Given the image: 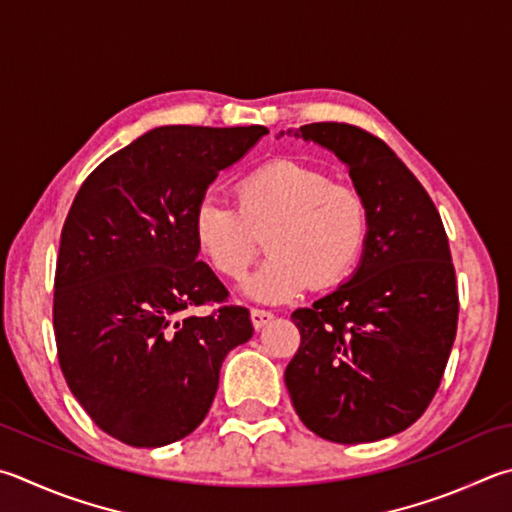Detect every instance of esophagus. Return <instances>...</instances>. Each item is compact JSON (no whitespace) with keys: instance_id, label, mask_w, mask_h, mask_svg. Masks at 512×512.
I'll use <instances>...</instances> for the list:
<instances>
[{"instance_id":"obj_1","label":"esophagus","mask_w":512,"mask_h":512,"mask_svg":"<svg viewBox=\"0 0 512 512\" xmlns=\"http://www.w3.org/2000/svg\"><path fill=\"white\" fill-rule=\"evenodd\" d=\"M250 320H253L255 329H262L273 320V313L266 311V309H250Z\"/></svg>"}]
</instances>
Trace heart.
Returning <instances> with one entry per match:
<instances>
[{
  "instance_id": "1",
  "label": "heart",
  "mask_w": 512,
  "mask_h": 512,
  "mask_svg": "<svg viewBox=\"0 0 512 512\" xmlns=\"http://www.w3.org/2000/svg\"><path fill=\"white\" fill-rule=\"evenodd\" d=\"M237 208L199 201L192 235L201 255L228 280H241L262 250L271 257L246 282L259 302H286L311 284L329 288L353 273L367 244L365 194L327 172L291 159L268 161L235 183Z\"/></svg>"
}]
</instances>
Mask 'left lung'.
Returning <instances> with one entry per match:
<instances>
[{"instance_id": "left-lung-1", "label": "left lung", "mask_w": 512, "mask_h": 512, "mask_svg": "<svg viewBox=\"0 0 512 512\" xmlns=\"http://www.w3.org/2000/svg\"><path fill=\"white\" fill-rule=\"evenodd\" d=\"M286 136L336 154L369 206L351 280L291 315L302 340L284 371L288 394L322 439H387L432 403L457 336L448 235L430 194L378 136L347 123H311Z\"/></svg>"}]
</instances>
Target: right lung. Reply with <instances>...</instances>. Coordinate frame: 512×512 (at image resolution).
Masks as SVG:
<instances>
[{"label": "right lung", "instance_id": "add662e5", "mask_svg": "<svg viewBox=\"0 0 512 512\" xmlns=\"http://www.w3.org/2000/svg\"><path fill=\"white\" fill-rule=\"evenodd\" d=\"M262 125H165L102 161L73 199L55 266L64 380L102 432L161 448L197 430L221 362L253 336L244 306L199 262L192 215ZM219 303L206 319L194 305Z\"/></svg>", "mask_w": 512, "mask_h": 512}]
</instances>
